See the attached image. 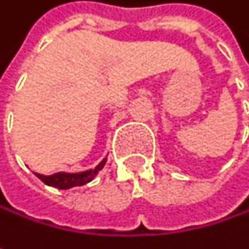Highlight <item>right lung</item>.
Returning a JSON list of instances; mask_svg holds the SVG:
<instances>
[{"label": "right lung", "instance_id": "1", "mask_svg": "<svg viewBox=\"0 0 249 249\" xmlns=\"http://www.w3.org/2000/svg\"><path fill=\"white\" fill-rule=\"evenodd\" d=\"M107 159H104L95 169L92 170H86V172H80V173H59L50 174V176H43L40 173H36V176L46 184L57 187V189H71L75 186H83L86 183H89L96 174L99 173V170H102V167L105 166Z\"/></svg>", "mask_w": 249, "mask_h": 249}]
</instances>
